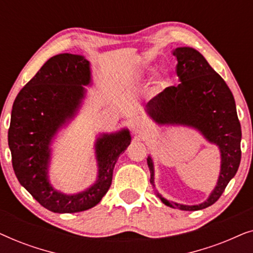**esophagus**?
<instances>
[{
  "instance_id": "obj_1",
  "label": "esophagus",
  "mask_w": 253,
  "mask_h": 253,
  "mask_svg": "<svg viewBox=\"0 0 253 253\" xmlns=\"http://www.w3.org/2000/svg\"><path fill=\"white\" fill-rule=\"evenodd\" d=\"M132 130L136 133L144 134L147 131V123L143 120H136L132 123Z\"/></svg>"
}]
</instances>
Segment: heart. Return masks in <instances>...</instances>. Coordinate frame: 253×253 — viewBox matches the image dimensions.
Returning <instances> with one entry per match:
<instances>
[{
  "label": "heart",
  "mask_w": 253,
  "mask_h": 253,
  "mask_svg": "<svg viewBox=\"0 0 253 253\" xmlns=\"http://www.w3.org/2000/svg\"><path fill=\"white\" fill-rule=\"evenodd\" d=\"M144 72H145V70H141L140 74H144ZM167 81H168L167 74H166V72H162V74L158 77V82L157 83H158L159 86H164L166 83H167Z\"/></svg>",
  "instance_id": "obj_1"
}]
</instances>
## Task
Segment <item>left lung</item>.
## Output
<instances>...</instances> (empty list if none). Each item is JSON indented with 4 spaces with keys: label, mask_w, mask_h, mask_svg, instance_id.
<instances>
[{
    "label": "left lung",
    "mask_w": 253,
    "mask_h": 253,
    "mask_svg": "<svg viewBox=\"0 0 253 253\" xmlns=\"http://www.w3.org/2000/svg\"><path fill=\"white\" fill-rule=\"evenodd\" d=\"M176 75L181 82L169 86L152 98L147 113L159 124H184L198 129L221 152V171L217 185L210 198L200 205H181L158 197L172 209L198 211L213 205L234 177L241 162V124L233 93L219 74L199 51L190 47L176 48ZM153 184V164L147 159Z\"/></svg>",
    "instance_id": "obj_1"
}]
</instances>
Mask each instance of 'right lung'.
I'll return each instance as SVG.
<instances>
[{
  "instance_id": "1",
  "label": "right lung",
  "mask_w": 253,
  "mask_h": 253,
  "mask_svg": "<svg viewBox=\"0 0 253 253\" xmlns=\"http://www.w3.org/2000/svg\"><path fill=\"white\" fill-rule=\"evenodd\" d=\"M89 82V62L84 56L56 55L20 89L12 106L8 143L13 170L33 198L55 213L82 212L99 204L112 184L117 158L131 140L127 130L99 138L95 147L98 181L86 191L67 196L49 184V143L58 127L74 116L84 96L83 85Z\"/></svg>"
}]
</instances>
